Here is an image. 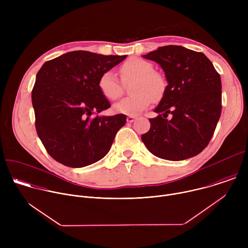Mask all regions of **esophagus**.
I'll use <instances>...</instances> for the list:
<instances>
[{"label": "esophagus", "mask_w": 248, "mask_h": 248, "mask_svg": "<svg viewBox=\"0 0 248 248\" xmlns=\"http://www.w3.org/2000/svg\"><path fill=\"white\" fill-rule=\"evenodd\" d=\"M135 120H136L135 116H127V118H126L127 123H133Z\"/></svg>", "instance_id": "obj_1"}]
</instances>
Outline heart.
Segmentation results:
<instances>
[{
    "instance_id": "1",
    "label": "heart",
    "mask_w": 248,
    "mask_h": 248,
    "mask_svg": "<svg viewBox=\"0 0 248 248\" xmlns=\"http://www.w3.org/2000/svg\"><path fill=\"white\" fill-rule=\"evenodd\" d=\"M121 74L124 81L133 80L130 93L114 105V111L126 116H137L148 109L154 102L161 101L168 87L165 77L156 72L152 62L141 58H130L121 65ZM98 89L109 101L119 99L123 93L121 83L112 69L105 70L98 79Z\"/></svg>"
}]
</instances>
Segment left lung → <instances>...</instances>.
I'll list each match as a JSON object with an SVG mask.
<instances>
[{"mask_svg":"<svg viewBox=\"0 0 248 248\" xmlns=\"http://www.w3.org/2000/svg\"><path fill=\"white\" fill-rule=\"evenodd\" d=\"M158 62L168 81L167 92L141 135L155 156L182 161L198 155L214 134L222 112V83L213 63L201 52L169 45L143 56ZM169 113L173 115L167 120Z\"/></svg>","mask_w":248,"mask_h":248,"instance_id":"8db88e82","label":"left lung"}]
</instances>
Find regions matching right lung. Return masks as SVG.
Returning a JSON list of instances; mask_svg holds the SVG:
<instances>
[{
  "label": "right lung",
  "mask_w": 248,
  "mask_h": 248,
  "mask_svg": "<svg viewBox=\"0 0 248 248\" xmlns=\"http://www.w3.org/2000/svg\"><path fill=\"white\" fill-rule=\"evenodd\" d=\"M126 56L74 51L46 62L32 89L35 127L49 155L70 168L107 155L126 116H96L111 107L98 89L100 76Z\"/></svg>",
  "instance_id": "obj_1"
}]
</instances>
